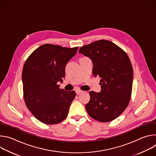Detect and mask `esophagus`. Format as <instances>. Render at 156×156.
I'll return each instance as SVG.
<instances>
[{
  "label": "esophagus",
  "mask_w": 156,
  "mask_h": 156,
  "mask_svg": "<svg viewBox=\"0 0 156 156\" xmlns=\"http://www.w3.org/2000/svg\"><path fill=\"white\" fill-rule=\"evenodd\" d=\"M82 92H83V91L80 90H76V94H77V95H79V94H81Z\"/></svg>",
  "instance_id": "esophagus-1"
}]
</instances>
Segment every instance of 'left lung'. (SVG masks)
<instances>
[{
    "mask_svg": "<svg viewBox=\"0 0 156 156\" xmlns=\"http://www.w3.org/2000/svg\"><path fill=\"white\" fill-rule=\"evenodd\" d=\"M79 53L93 63V74L101 78L100 93L90 91L86 104L88 115L101 122H110L120 116L131 98L133 71L126 53L108 40H99L81 47Z\"/></svg>",
    "mask_w": 156,
    "mask_h": 156,
    "instance_id": "1",
    "label": "left lung"
}]
</instances>
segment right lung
I'll return each instance as SVG.
<instances>
[{
    "instance_id": "add662e5",
    "label": "right lung",
    "mask_w": 156,
    "mask_h": 156,
    "mask_svg": "<svg viewBox=\"0 0 156 156\" xmlns=\"http://www.w3.org/2000/svg\"><path fill=\"white\" fill-rule=\"evenodd\" d=\"M78 49L44 44L24 64L22 72L24 100L33 115L44 123L57 124L67 117L76 93L60 90L57 83L63 81L65 66Z\"/></svg>"
}]
</instances>
